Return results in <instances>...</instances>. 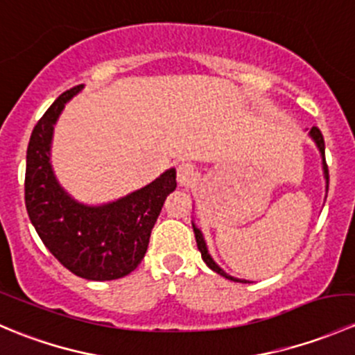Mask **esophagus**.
<instances>
[{
	"label": "esophagus",
	"instance_id": "obj_1",
	"mask_svg": "<svg viewBox=\"0 0 355 355\" xmlns=\"http://www.w3.org/2000/svg\"><path fill=\"white\" fill-rule=\"evenodd\" d=\"M194 180V166L191 163H182L177 166V182L182 187H187Z\"/></svg>",
	"mask_w": 355,
	"mask_h": 355
}]
</instances>
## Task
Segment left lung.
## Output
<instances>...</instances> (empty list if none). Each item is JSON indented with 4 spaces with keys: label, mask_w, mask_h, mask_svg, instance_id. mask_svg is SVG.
<instances>
[{
    "label": "left lung",
    "mask_w": 355,
    "mask_h": 355,
    "mask_svg": "<svg viewBox=\"0 0 355 355\" xmlns=\"http://www.w3.org/2000/svg\"><path fill=\"white\" fill-rule=\"evenodd\" d=\"M309 135L311 139H313L314 142H316L318 149H320L321 153V157H323V173H324V178H327V192H328V180H330V175H328V164H327V159H324V139H323V134H321V130L318 127H313L309 130ZM192 228H194V234H196V242H198V249L200 250V256H202L204 263L207 264V266L211 268L213 271H216L218 275H221V277L228 278V280H234V282H242V284H249L247 280H239V278H234L230 277V275L225 273L223 270H221L220 266H218L216 263L213 261V257H211V254L207 252V247H206V242H204V237L202 234H200V230L198 227H196L194 223H192Z\"/></svg>",
    "instance_id": "8db88e82"
}]
</instances>
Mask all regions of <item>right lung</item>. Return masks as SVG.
Returning <instances> with one entry per match:
<instances>
[{
	"label": "right lung",
	"mask_w": 355,
	"mask_h": 355,
	"mask_svg": "<svg viewBox=\"0 0 355 355\" xmlns=\"http://www.w3.org/2000/svg\"><path fill=\"white\" fill-rule=\"evenodd\" d=\"M82 85L63 92L34 127L27 148L25 207L49 252L85 280H116L144 259L164 199L177 187L175 168L113 202L89 206L58 184L51 166L53 128Z\"/></svg>",
	"instance_id": "1"
}]
</instances>
